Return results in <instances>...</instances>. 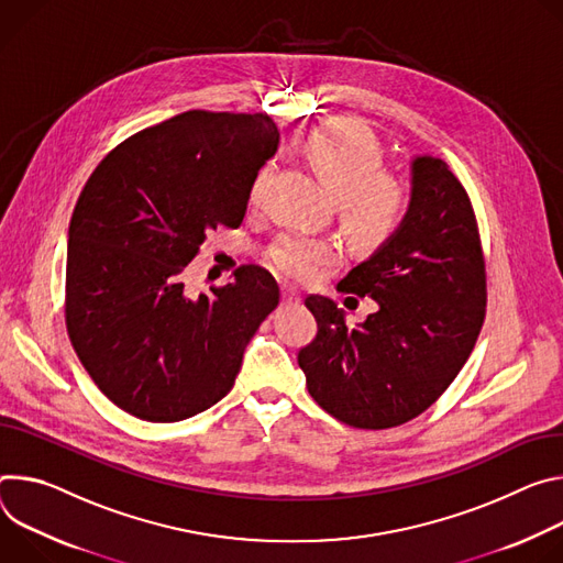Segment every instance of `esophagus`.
I'll return each mask as SVG.
<instances>
[{
  "instance_id": "34e87169",
  "label": "esophagus",
  "mask_w": 563,
  "mask_h": 563,
  "mask_svg": "<svg viewBox=\"0 0 563 563\" xmlns=\"http://www.w3.org/2000/svg\"><path fill=\"white\" fill-rule=\"evenodd\" d=\"M282 299H284V303L292 306V303L301 301V292L297 288H292V286H282Z\"/></svg>"
}]
</instances>
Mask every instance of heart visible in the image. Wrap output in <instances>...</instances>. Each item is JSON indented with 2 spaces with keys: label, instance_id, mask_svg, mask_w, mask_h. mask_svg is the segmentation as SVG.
Wrapping results in <instances>:
<instances>
[{
  "label": "heart",
  "instance_id": "heart-1",
  "mask_svg": "<svg viewBox=\"0 0 563 563\" xmlns=\"http://www.w3.org/2000/svg\"><path fill=\"white\" fill-rule=\"evenodd\" d=\"M303 154L357 243L376 245L400 225L407 190L400 178L383 172V147L362 122L340 118L320 124L306 136ZM271 174L273 165L266 163L250 185V201H260ZM338 257L340 247L333 241L299 232L284 234L271 250L273 266L288 277H308Z\"/></svg>",
  "mask_w": 563,
  "mask_h": 563
}]
</instances>
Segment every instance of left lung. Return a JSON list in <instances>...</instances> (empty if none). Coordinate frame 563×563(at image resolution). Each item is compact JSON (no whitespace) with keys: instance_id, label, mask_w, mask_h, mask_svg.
I'll list each match as a JSON object with an SVG mask.
<instances>
[{"instance_id":"8db88e82","label":"left lung","mask_w":563,"mask_h":563,"mask_svg":"<svg viewBox=\"0 0 563 563\" xmlns=\"http://www.w3.org/2000/svg\"><path fill=\"white\" fill-rule=\"evenodd\" d=\"M338 288L371 297L378 310L349 327L333 299L306 297L318 320L316 340L297 355L308 394L360 429L416 418L459 376L485 318L476 217L443 158H411L400 225Z\"/></svg>"}]
</instances>
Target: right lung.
Instances as JSON below:
<instances>
[{
  "mask_svg": "<svg viewBox=\"0 0 563 563\" xmlns=\"http://www.w3.org/2000/svg\"><path fill=\"white\" fill-rule=\"evenodd\" d=\"M277 145L266 113L192 109L120 143L89 176L69 225L67 331L122 411L176 422L232 389L279 286L241 266L230 284L192 297L183 273L212 230L241 225Z\"/></svg>",
  "mask_w": 563,
  "mask_h": 563,
  "instance_id": "obj_1",
  "label": "right lung"
}]
</instances>
